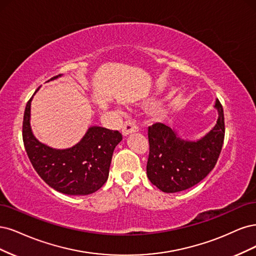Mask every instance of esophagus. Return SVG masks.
Returning a JSON list of instances; mask_svg holds the SVG:
<instances>
[{"instance_id":"1","label":"esophagus","mask_w":256,"mask_h":256,"mask_svg":"<svg viewBox=\"0 0 256 256\" xmlns=\"http://www.w3.org/2000/svg\"><path fill=\"white\" fill-rule=\"evenodd\" d=\"M135 132H138V126L135 124L134 121L128 120L124 122V124L122 126V134L123 136H128L132 133H135Z\"/></svg>"}]
</instances>
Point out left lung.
<instances>
[{
    "mask_svg": "<svg viewBox=\"0 0 256 256\" xmlns=\"http://www.w3.org/2000/svg\"><path fill=\"white\" fill-rule=\"evenodd\" d=\"M218 120L210 133L196 142L178 137L176 130L154 123L148 128L150 152L146 176L162 192L172 194L198 184L214 169L224 140V114L217 98Z\"/></svg>",
    "mask_w": 256,
    "mask_h": 256,
    "instance_id": "obj_1",
    "label": "left lung"
}]
</instances>
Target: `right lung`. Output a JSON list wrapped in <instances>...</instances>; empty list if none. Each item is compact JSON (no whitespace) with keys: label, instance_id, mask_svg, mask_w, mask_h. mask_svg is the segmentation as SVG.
Here are the masks:
<instances>
[{"label":"right lung","instance_id":"obj_1","mask_svg":"<svg viewBox=\"0 0 256 256\" xmlns=\"http://www.w3.org/2000/svg\"><path fill=\"white\" fill-rule=\"evenodd\" d=\"M32 96L26 103L22 126L24 148L32 167L48 186L62 194L85 196L96 192L108 178L112 153L122 135L118 130L92 126L76 146L53 149L32 135L30 123Z\"/></svg>","mask_w":256,"mask_h":256}]
</instances>
